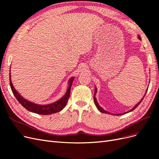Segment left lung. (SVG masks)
Here are the masks:
<instances>
[{
	"instance_id": "obj_1",
	"label": "left lung",
	"mask_w": 159,
	"mask_h": 159,
	"mask_svg": "<svg viewBox=\"0 0 159 159\" xmlns=\"http://www.w3.org/2000/svg\"><path fill=\"white\" fill-rule=\"evenodd\" d=\"M138 38H139V40H141V38L140 37V36H138ZM147 89H148V88H147ZM147 89L146 90V92H145V95H144V96H143V98L141 99V101H140V102H139L137 104H136L135 105H134V106L131 109V110H129V111H128L127 112H125V113H123L124 114H125V113H129V112H131V111H133L134 109H135L137 106H138V105H139V104H140L141 103V102H142V100L143 99V98H144V97H145V95H146V93H147ZM96 93H97V88H96V87H95V93H94V96H93V99H94V103H95V104L96 105V106H97V107H98V109L101 112H102V113H107V114H111V113H110L109 112H108V111H105V109H103L102 107H101L100 106V105H99V103H98V101H97V99H96L95 98V94ZM123 113H121V114H116V115H123ZM114 115V114H113Z\"/></svg>"
}]
</instances>
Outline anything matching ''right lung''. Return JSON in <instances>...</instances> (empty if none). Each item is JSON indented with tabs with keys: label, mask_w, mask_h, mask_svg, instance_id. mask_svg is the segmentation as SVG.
<instances>
[{
	"label": "right lung",
	"mask_w": 159,
	"mask_h": 159,
	"mask_svg": "<svg viewBox=\"0 0 159 159\" xmlns=\"http://www.w3.org/2000/svg\"><path fill=\"white\" fill-rule=\"evenodd\" d=\"M10 85L11 88L12 89V93L15 96L16 99L18 101V102L20 103L22 106L26 109L28 111H29L30 112L40 114V115H50L52 113H55L57 112H59L60 111L63 109L66 105L67 102H68V99L70 98V90L71 87L72 85V82L74 80V77H72L68 81V88L66 91V93L65 95L60 98L59 100H57V102H54L52 103H50L48 105H39L36 104L34 103H32L30 101H28L26 99L24 98L22 96H21L18 91L14 89V86L12 85V81H11V75L10 72Z\"/></svg>",
	"instance_id": "right-lung-1"
}]
</instances>
